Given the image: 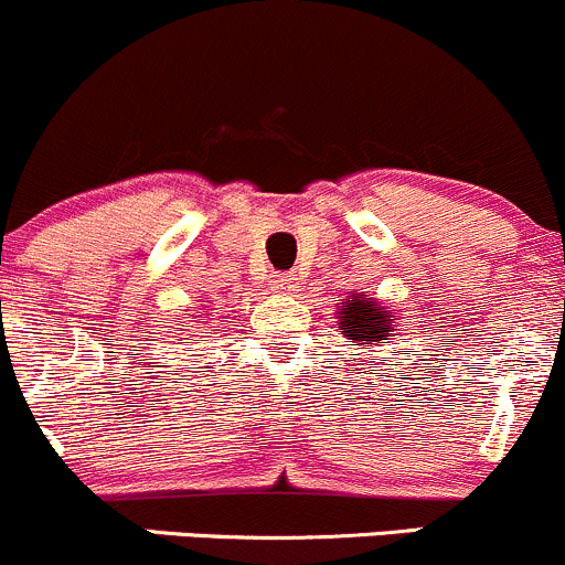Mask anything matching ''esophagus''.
<instances>
[{
    "label": "esophagus",
    "instance_id": "1",
    "mask_svg": "<svg viewBox=\"0 0 565 565\" xmlns=\"http://www.w3.org/2000/svg\"><path fill=\"white\" fill-rule=\"evenodd\" d=\"M270 289L278 295H295L298 292V278H295L292 273H278L270 281Z\"/></svg>",
    "mask_w": 565,
    "mask_h": 565
}]
</instances>
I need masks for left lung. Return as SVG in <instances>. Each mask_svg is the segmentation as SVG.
I'll return each instance as SVG.
<instances>
[{"mask_svg":"<svg viewBox=\"0 0 565 565\" xmlns=\"http://www.w3.org/2000/svg\"><path fill=\"white\" fill-rule=\"evenodd\" d=\"M393 311L385 309L377 300L355 292L347 295L344 306L339 309V333L352 339L358 350H372V347L388 344V335L393 330ZM374 361V358H372Z\"/></svg>","mask_w":565,"mask_h":565,"instance_id":"left-lung-1","label":"left lung"}]
</instances>
